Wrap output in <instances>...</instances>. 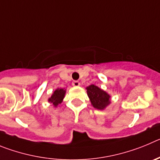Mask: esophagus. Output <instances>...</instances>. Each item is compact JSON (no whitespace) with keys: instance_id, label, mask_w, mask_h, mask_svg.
Wrapping results in <instances>:
<instances>
[{"instance_id":"34e87169","label":"esophagus","mask_w":160,"mask_h":160,"mask_svg":"<svg viewBox=\"0 0 160 160\" xmlns=\"http://www.w3.org/2000/svg\"><path fill=\"white\" fill-rule=\"evenodd\" d=\"M80 83L78 80H73L72 81V85L75 87H78V86H80Z\"/></svg>"}]
</instances>
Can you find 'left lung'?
<instances>
[{"instance_id":"8db88e82","label":"left lung","mask_w":160,"mask_h":160,"mask_svg":"<svg viewBox=\"0 0 160 160\" xmlns=\"http://www.w3.org/2000/svg\"><path fill=\"white\" fill-rule=\"evenodd\" d=\"M86 89L91 103L95 108L103 110L110 103V96L97 86L92 84Z\"/></svg>"}]
</instances>
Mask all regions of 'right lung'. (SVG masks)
Instances as JSON below:
<instances>
[{
	"mask_svg": "<svg viewBox=\"0 0 160 160\" xmlns=\"http://www.w3.org/2000/svg\"><path fill=\"white\" fill-rule=\"evenodd\" d=\"M64 94H65V90H64L63 88H57V90L53 92L52 96H51V98L48 99V101L52 103V104L57 107L59 103H60L62 102L63 99L64 97Z\"/></svg>",
	"mask_w": 160,
	"mask_h": 160,
	"instance_id": "obj_1",
	"label": "right lung"
}]
</instances>
